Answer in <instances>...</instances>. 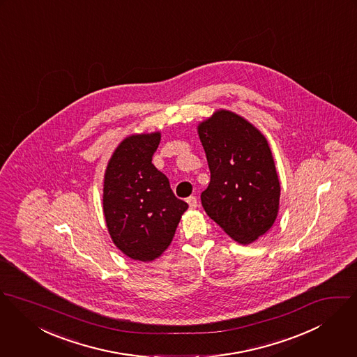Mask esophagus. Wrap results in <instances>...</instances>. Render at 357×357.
<instances>
[{"instance_id":"esophagus-1","label":"esophagus","mask_w":357,"mask_h":357,"mask_svg":"<svg viewBox=\"0 0 357 357\" xmlns=\"http://www.w3.org/2000/svg\"><path fill=\"white\" fill-rule=\"evenodd\" d=\"M186 201H188V204H189V206L190 208H197L198 206V201L197 198L195 197V196H190V197L186 198Z\"/></svg>"}]
</instances>
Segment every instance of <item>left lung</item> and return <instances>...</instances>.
<instances>
[{
    "label": "left lung",
    "mask_w": 357,
    "mask_h": 357,
    "mask_svg": "<svg viewBox=\"0 0 357 357\" xmlns=\"http://www.w3.org/2000/svg\"><path fill=\"white\" fill-rule=\"evenodd\" d=\"M197 130L211 171L202 206L227 236L252 243L273 227L279 209L280 183L268 142L252 123L226 109Z\"/></svg>",
    "instance_id": "left-lung-1"
}]
</instances>
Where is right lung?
<instances>
[{
    "label": "right lung",
    "mask_w": 357,
    "mask_h": 357,
    "mask_svg": "<svg viewBox=\"0 0 357 357\" xmlns=\"http://www.w3.org/2000/svg\"><path fill=\"white\" fill-rule=\"evenodd\" d=\"M159 131L124 138L108 161L102 208L114 243L132 260L152 261L169 246L189 205L152 164Z\"/></svg>",
    "instance_id": "1"
}]
</instances>
